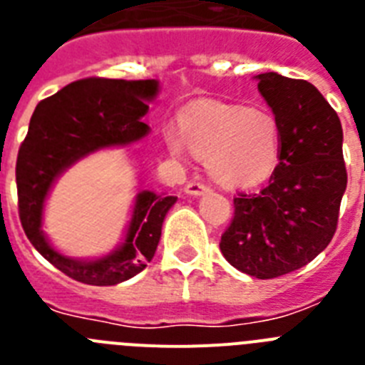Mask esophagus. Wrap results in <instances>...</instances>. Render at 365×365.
Returning a JSON list of instances; mask_svg holds the SVG:
<instances>
[{"label":"esophagus","instance_id":"obj_1","mask_svg":"<svg viewBox=\"0 0 365 365\" xmlns=\"http://www.w3.org/2000/svg\"><path fill=\"white\" fill-rule=\"evenodd\" d=\"M206 190H208V186L201 182V180H190L188 185L185 186V192L190 193V195H201Z\"/></svg>","mask_w":365,"mask_h":365}]
</instances>
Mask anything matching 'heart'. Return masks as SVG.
Instances as JSON below:
<instances>
[{"instance_id": "b5f03b06", "label": "heart", "mask_w": 365, "mask_h": 365, "mask_svg": "<svg viewBox=\"0 0 365 365\" xmlns=\"http://www.w3.org/2000/svg\"><path fill=\"white\" fill-rule=\"evenodd\" d=\"M180 133L168 135L173 153L185 146L208 159L212 177L227 186H254L272 173L279 155L274 118L243 106L199 102L180 115Z\"/></svg>"}]
</instances>
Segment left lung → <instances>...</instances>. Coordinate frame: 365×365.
Segmentation results:
<instances>
[{"label": "left lung", "instance_id": "left-lung-1", "mask_svg": "<svg viewBox=\"0 0 365 365\" xmlns=\"http://www.w3.org/2000/svg\"><path fill=\"white\" fill-rule=\"evenodd\" d=\"M256 78L278 124L279 163L269 185L237 192L219 248L241 272L272 279L305 267L331 243L347 172L340 118L322 93L278 73Z\"/></svg>", "mask_w": 365, "mask_h": 365}]
</instances>
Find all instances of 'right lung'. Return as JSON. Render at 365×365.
<instances>
[{
  "mask_svg": "<svg viewBox=\"0 0 365 365\" xmlns=\"http://www.w3.org/2000/svg\"><path fill=\"white\" fill-rule=\"evenodd\" d=\"M157 91V80L91 76L43 98L32 113L16 163L19 221L32 247L76 282L117 285L146 269L155 256L163 221L177 201L175 195L148 190L138 193L122 247L95 261L71 259L56 252L41 230V210L53 180L74 160L100 148L130 144L148 133L150 128L140 118Z\"/></svg>",
  "mask_w": 365,
  "mask_h": 365,
  "instance_id": "1",
  "label": "right lung"
}]
</instances>
